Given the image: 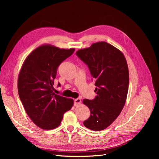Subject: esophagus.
<instances>
[{
    "label": "esophagus",
    "mask_w": 159,
    "mask_h": 159,
    "mask_svg": "<svg viewBox=\"0 0 159 159\" xmlns=\"http://www.w3.org/2000/svg\"><path fill=\"white\" fill-rule=\"evenodd\" d=\"M81 103V100L80 98H76L75 99L74 101V105L75 106H78Z\"/></svg>",
    "instance_id": "34e87169"
}]
</instances>
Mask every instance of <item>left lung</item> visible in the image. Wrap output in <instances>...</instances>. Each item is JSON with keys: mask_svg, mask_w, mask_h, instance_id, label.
Masks as SVG:
<instances>
[{"mask_svg": "<svg viewBox=\"0 0 159 159\" xmlns=\"http://www.w3.org/2000/svg\"><path fill=\"white\" fill-rule=\"evenodd\" d=\"M76 55L88 66L96 86L95 98L83 101L90 110V116L83 123L89 129L103 130L118 117L126 102L129 87L126 58L105 42L80 49Z\"/></svg>", "mask_w": 159, "mask_h": 159, "instance_id": "1", "label": "left lung"}]
</instances>
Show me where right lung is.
<instances>
[{
  "label": "right lung",
  "mask_w": 159,
  "mask_h": 159,
  "mask_svg": "<svg viewBox=\"0 0 159 159\" xmlns=\"http://www.w3.org/2000/svg\"><path fill=\"white\" fill-rule=\"evenodd\" d=\"M74 52V48L42 46L22 65L18 79L19 95L30 118L42 129L57 128L64 113L73 105L72 99L55 94L53 85L58 66Z\"/></svg>",
  "instance_id": "1"
}]
</instances>
